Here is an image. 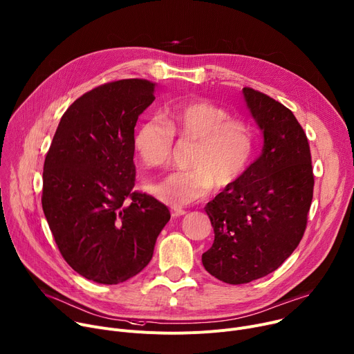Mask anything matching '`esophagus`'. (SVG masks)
<instances>
[{
	"instance_id": "esophagus-1",
	"label": "esophagus",
	"mask_w": 354,
	"mask_h": 354,
	"mask_svg": "<svg viewBox=\"0 0 354 354\" xmlns=\"http://www.w3.org/2000/svg\"><path fill=\"white\" fill-rule=\"evenodd\" d=\"M171 212H172V216H174V217H179V216L186 214V210L182 209V207H172Z\"/></svg>"
}]
</instances>
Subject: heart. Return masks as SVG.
Segmentation results:
<instances>
[{"instance_id":"obj_1","label":"heart","mask_w":354,"mask_h":354,"mask_svg":"<svg viewBox=\"0 0 354 354\" xmlns=\"http://www.w3.org/2000/svg\"><path fill=\"white\" fill-rule=\"evenodd\" d=\"M194 144L186 171H176L151 185L168 205L182 206L207 196L216 186L227 189L250 169L257 151L254 128L209 100L198 99L167 107L164 120L151 118L136 133L134 147L147 167L164 168L176 152V141Z\"/></svg>"}]
</instances>
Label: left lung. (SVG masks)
I'll return each mask as SVG.
<instances>
[{"label":"left lung","instance_id":"1","mask_svg":"<svg viewBox=\"0 0 354 354\" xmlns=\"http://www.w3.org/2000/svg\"><path fill=\"white\" fill-rule=\"evenodd\" d=\"M243 93L264 134L263 153L205 206L214 241L202 255L209 274L233 285L268 275L294 252L315 183L309 142L292 111L259 90L244 87Z\"/></svg>","mask_w":354,"mask_h":354}]
</instances>
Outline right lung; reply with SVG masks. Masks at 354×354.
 Returning a JSON list of instances; mask_svg holds the SVG:
<instances>
[{
	"label": "right lung",
	"instance_id": "1",
	"mask_svg": "<svg viewBox=\"0 0 354 354\" xmlns=\"http://www.w3.org/2000/svg\"><path fill=\"white\" fill-rule=\"evenodd\" d=\"M156 83L122 79L84 93L62 115L44 164L42 209L65 261L114 285L141 272L171 218L136 185L134 127Z\"/></svg>",
	"mask_w": 354,
	"mask_h": 354
}]
</instances>
